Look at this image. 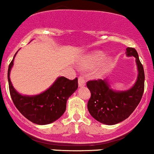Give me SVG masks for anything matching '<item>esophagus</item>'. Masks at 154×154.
<instances>
[{
  "instance_id": "34e87169",
  "label": "esophagus",
  "mask_w": 154,
  "mask_h": 154,
  "mask_svg": "<svg viewBox=\"0 0 154 154\" xmlns=\"http://www.w3.org/2000/svg\"><path fill=\"white\" fill-rule=\"evenodd\" d=\"M85 85V80L82 76H80L79 78V87H83Z\"/></svg>"
}]
</instances>
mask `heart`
<instances>
[{"label": "heart", "instance_id": "b5f03b06", "mask_svg": "<svg viewBox=\"0 0 154 154\" xmlns=\"http://www.w3.org/2000/svg\"><path fill=\"white\" fill-rule=\"evenodd\" d=\"M105 56H106V54L103 51H95V52L88 55L83 60V62L81 63V66L82 68H85V69L93 67L95 65L98 64L102 60H103ZM111 65H112L111 59H107V60H105L103 63V64L100 65V67L95 71L96 77L100 78L103 76L109 71V69H110Z\"/></svg>", "mask_w": 154, "mask_h": 154}]
</instances>
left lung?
I'll list each match as a JSON object with an SVG mask.
<instances>
[{
    "label": "left lung",
    "instance_id": "1",
    "mask_svg": "<svg viewBox=\"0 0 154 154\" xmlns=\"http://www.w3.org/2000/svg\"><path fill=\"white\" fill-rule=\"evenodd\" d=\"M126 55L135 57L138 69L136 82L127 91H115L109 81L94 80L87 82L91 97L88 103V109L91 116L102 124L115 125L128 118L139 104L144 89V72L133 48H127Z\"/></svg>",
    "mask_w": 154,
    "mask_h": 154
}]
</instances>
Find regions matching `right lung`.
I'll use <instances>...</instances> for the list:
<instances>
[{"instance_id":"1","label":"right lung","mask_w":154,"mask_h":154,"mask_svg":"<svg viewBox=\"0 0 154 154\" xmlns=\"http://www.w3.org/2000/svg\"><path fill=\"white\" fill-rule=\"evenodd\" d=\"M17 52L9 65L7 73L13 103L21 114L33 124L46 125L54 122L66 111V101L78 88V79L69 80L63 76L58 77L44 92L33 96L22 95L15 89L10 77Z\"/></svg>"}]
</instances>
